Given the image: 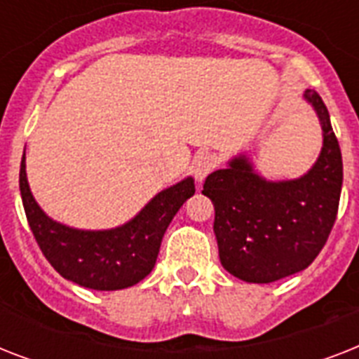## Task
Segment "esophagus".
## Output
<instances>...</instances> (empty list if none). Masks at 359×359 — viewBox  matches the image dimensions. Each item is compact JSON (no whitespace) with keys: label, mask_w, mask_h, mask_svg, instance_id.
<instances>
[{"label":"esophagus","mask_w":359,"mask_h":359,"mask_svg":"<svg viewBox=\"0 0 359 359\" xmlns=\"http://www.w3.org/2000/svg\"><path fill=\"white\" fill-rule=\"evenodd\" d=\"M216 165H218V158L210 154V152H203V154L196 156V160H194L191 173H194L197 182H203L208 177V173H212L214 169H216Z\"/></svg>","instance_id":"34e87169"}]
</instances>
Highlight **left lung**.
Listing matches in <instances>:
<instances>
[{
    "mask_svg": "<svg viewBox=\"0 0 359 359\" xmlns=\"http://www.w3.org/2000/svg\"><path fill=\"white\" fill-rule=\"evenodd\" d=\"M323 128V149L298 179L270 180L248 154L207 177L222 266L248 283H272L306 270L328 240L339 208L343 158L318 93H304Z\"/></svg>",
    "mask_w": 359,
    "mask_h": 359,
    "instance_id": "1",
    "label": "left lung"
}]
</instances>
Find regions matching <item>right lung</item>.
<instances>
[{
	"label": "right lung",
	"mask_w": 359,
	"mask_h": 359,
	"mask_svg": "<svg viewBox=\"0 0 359 359\" xmlns=\"http://www.w3.org/2000/svg\"><path fill=\"white\" fill-rule=\"evenodd\" d=\"M20 194L36 244L65 279L86 289L119 290L151 273L163 233L186 199L196 194V184L186 177L156 194L130 222L102 231L59 224L39 207L27 182L25 152L20 165Z\"/></svg>",
	"instance_id": "right-lung-1"
}]
</instances>
